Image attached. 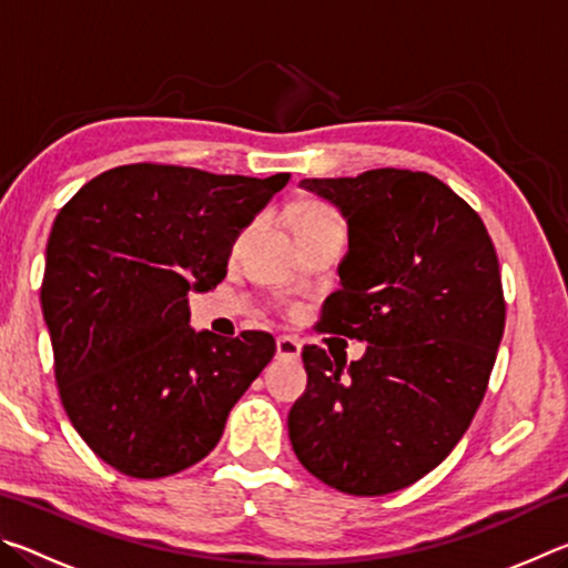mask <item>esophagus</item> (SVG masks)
<instances>
[{"mask_svg": "<svg viewBox=\"0 0 568 568\" xmlns=\"http://www.w3.org/2000/svg\"><path fill=\"white\" fill-rule=\"evenodd\" d=\"M277 358H301V341L293 335H281L277 338Z\"/></svg>", "mask_w": 568, "mask_h": 568, "instance_id": "esophagus-1", "label": "esophagus"}]
</instances>
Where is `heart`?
<instances>
[{
  "label": "heart",
  "instance_id": "1",
  "mask_svg": "<svg viewBox=\"0 0 568 568\" xmlns=\"http://www.w3.org/2000/svg\"><path fill=\"white\" fill-rule=\"evenodd\" d=\"M291 223L297 240H303L307 235H318L323 230H333V227H343L341 217L333 213L331 207H325L321 203H301L291 210Z\"/></svg>",
  "mask_w": 568,
  "mask_h": 568
}]
</instances>
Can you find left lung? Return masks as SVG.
<instances>
[{
	"instance_id": "8db88e82",
	"label": "left lung",
	"mask_w": 568,
	"mask_h": 568,
	"mask_svg": "<svg viewBox=\"0 0 568 568\" xmlns=\"http://www.w3.org/2000/svg\"><path fill=\"white\" fill-rule=\"evenodd\" d=\"M341 210L348 255L318 333L368 343L361 361L305 345L287 434L301 464L351 496L416 484L466 434L491 378L506 301L484 220L446 182L396 168L303 180Z\"/></svg>"
}]
</instances>
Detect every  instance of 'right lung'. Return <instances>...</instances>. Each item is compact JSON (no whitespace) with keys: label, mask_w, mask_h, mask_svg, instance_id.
<instances>
[{"label":"right lung","mask_w":568,"mask_h":568,"mask_svg":"<svg viewBox=\"0 0 568 568\" xmlns=\"http://www.w3.org/2000/svg\"><path fill=\"white\" fill-rule=\"evenodd\" d=\"M291 175H213L138 162L102 172L54 217L42 313L77 434L132 478L180 474L217 446L275 355L265 331L190 328V291L227 275L240 230Z\"/></svg>","instance_id":"right-lung-1"}]
</instances>
